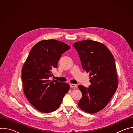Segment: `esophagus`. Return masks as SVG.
<instances>
[{"label":"esophagus","instance_id":"1","mask_svg":"<svg viewBox=\"0 0 133 133\" xmlns=\"http://www.w3.org/2000/svg\"><path fill=\"white\" fill-rule=\"evenodd\" d=\"M69 85H70V87L71 88H75V87H77V85H75V84H70Z\"/></svg>","mask_w":133,"mask_h":133}]
</instances>
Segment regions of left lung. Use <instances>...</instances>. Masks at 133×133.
Listing matches in <instances>:
<instances>
[{
  "label": "left lung",
  "instance_id": "8db88e82",
  "mask_svg": "<svg viewBox=\"0 0 133 133\" xmlns=\"http://www.w3.org/2000/svg\"><path fill=\"white\" fill-rule=\"evenodd\" d=\"M79 55L84 70L89 72L88 88L79 85L82 97L79 107L88 113L103 109L109 103L118 87L115 59L103 44L84 40L73 44Z\"/></svg>",
  "mask_w": 133,
  "mask_h": 133
}]
</instances>
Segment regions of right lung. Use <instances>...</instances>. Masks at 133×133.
Returning a JSON list of instances; mask_svg holds the SVG:
<instances>
[{
	"label": "right lung",
	"instance_id": "add662e5",
	"mask_svg": "<svg viewBox=\"0 0 133 133\" xmlns=\"http://www.w3.org/2000/svg\"><path fill=\"white\" fill-rule=\"evenodd\" d=\"M70 48L60 41L43 40L29 52L22 68L23 89L28 101L39 111L49 113L57 109L69 90L68 84L49 78L62 55Z\"/></svg>",
	"mask_w": 133,
	"mask_h": 133
}]
</instances>
